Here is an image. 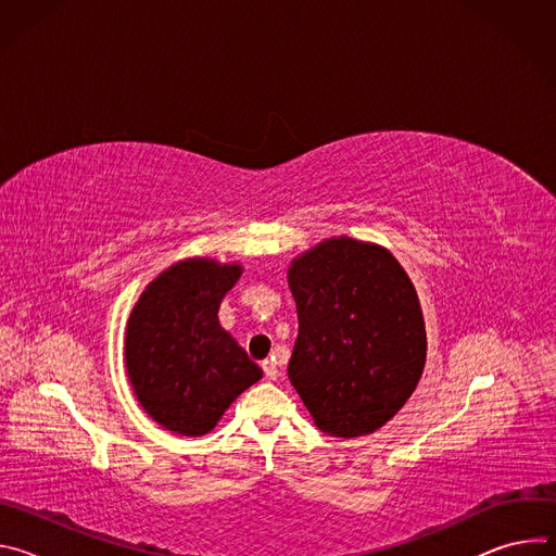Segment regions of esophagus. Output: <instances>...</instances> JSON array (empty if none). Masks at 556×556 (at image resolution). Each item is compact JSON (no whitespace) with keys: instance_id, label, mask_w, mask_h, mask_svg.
Wrapping results in <instances>:
<instances>
[{"instance_id":"34e87169","label":"esophagus","mask_w":556,"mask_h":556,"mask_svg":"<svg viewBox=\"0 0 556 556\" xmlns=\"http://www.w3.org/2000/svg\"><path fill=\"white\" fill-rule=\"evenodd\" d=\"M262 367H264V374H266L268 380H277V378H279V367H277L275 358H273V361H264Z\"/></svg>"}]
</instances>
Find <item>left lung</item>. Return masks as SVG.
<instances>
[{
	"label": "left lung",
	"mask_w": 556,
	"mask_h": 556,
	"mask_svg": "<svg viewBox=\"0 0 556 556\" xmlns=\"http://www.w3.org/2000/svg\"><path fill=\"white\" fill-rule=\"evenodd\" d=\"M299 337L288 378L314 425L334 438L378 431L416 391L427 332L418 292L384 247L341 235L288 268Z\"/></svg>",
	"instance_id": "obj_1"
}]
</instances>
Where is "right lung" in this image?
I'll use <instances>...</instances> for the list:
<instances>
[{
  "label": "right lung",
  "instance_id": "right-lung-1",
  "mask_svg": "<svg viewBox=\"0 0 556 556\" xmlns=\"http://www.w3.org/2000/svg\"><path fill=\"white\" fill-rule=\"evenodd\" d=\"M242 264L189 257L138 296L125 330V369L140 407L163 429L200 438L264 371L217 319Z\"/></svg>",
  "mask_w": 556,
  "mask_h": 556
}]
</instances>
